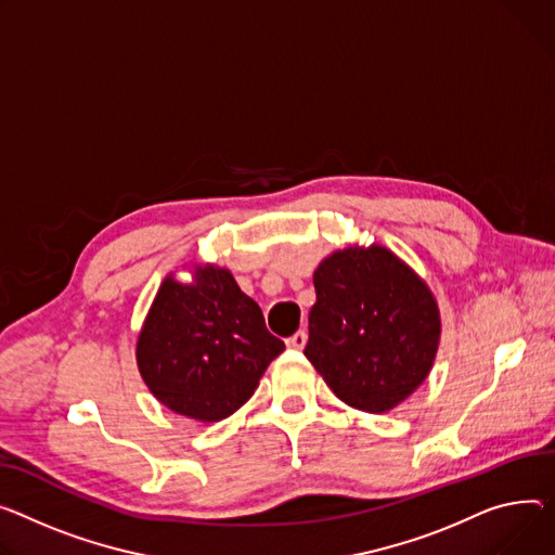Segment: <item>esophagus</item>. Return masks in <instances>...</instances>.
<instances>
[{
	"label": "esophagus",
	"mask_w": 555,
	"mask_h": 555,
	"mask_svg": "<svg viewBox=\"0 0 555 555\" xmlns=\"http://www.w3.org/2000/svg\"><path fill=\"white\" fill-rule=\"evenodd\" d=\"M287 344V348H292V350H304L306 348V344H308V335H306V330H299V332H294V335L285 341Z\"/></svg>",
	"instance_id": "obj_1"
}]
</instances>
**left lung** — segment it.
Segmentation results:
<instances>
[{
    "instance_id": "left-lung-1",
    "label": "left lung",
    "mask_w": 555,
    "mask_h": 555,
    "mask_svg": "<svg viewBox=\"0 0 555 555\" xmlns=\"http://www.w3.org/2000/svg\"><path fill=\"white\" fill-rule=\"evenodd\" d=\"M306 357L341 401L386 413L428 377L439 310L426 283L386 247L335 251L314 272Z\"/></svg>"
}]
</instances>
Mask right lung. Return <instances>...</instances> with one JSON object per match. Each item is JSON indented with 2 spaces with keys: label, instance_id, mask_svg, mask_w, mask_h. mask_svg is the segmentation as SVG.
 <instances>
[{
  "label": "right lung",
  "instance_id": "right-lung-1",
  "mask_svg": "<svg viewBox=\"0 0 555 555\" xmlns=\"http://www.w3.org/2000/svg\"><path fill=\"white\" fill-rule=\"evenodd\" d=\"M285 344L234 276L203 268L196 283L165 279L138 337L144 384L178 415L220 422L254 395Z\"/></svg>",
  "mask_w": 555,
  "mask_h": 555
}]
</instances>
